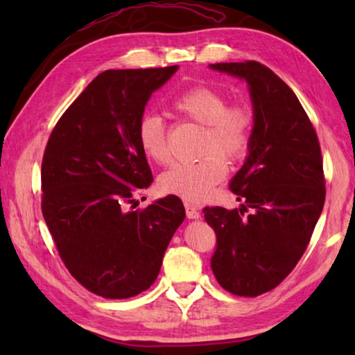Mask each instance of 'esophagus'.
Segmentation results:
<instances>
[{"instance_id": "34e87169", "label": "esophagus", "mask_w": 355, "mask_h": 355, "mask_svg": "<svg viewBox=\"0 0 355 355\" xmlns=\"http://www.w3.org/2000/svg\"><path fill=\"white\" fill-rule=\"evenodd\" d=\"M184 209H186V216H188V219H199L200 218L199 209H197L194 205H191V203L186 202Z\"/></svg>"}]
</instances>
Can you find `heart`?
Listing matches in <instances>:
<instances>
[{
	"mask_svg": "<svg viewBox=\"0 0 355 355\" xmlns=\"http://www.w3.org/2000/svg\"><path fill=\"white\" fill-rule=\"evenodd\" d=\"M171 106L178 116L203 125V156L192 163L172 164L161 173L159 189L189 202L205 200L225 177V159L236 163L248 153L254 135V112L244 103L228 105L225 94L207 86L186 89L172 98ZM136 135L147 158L158 164L171 159L167 130L161 117L156 114L142 116Z\"/></svg>",
	"mask_w": 355,
	"mask_h": 355,
	"instance_id": "heart-1",
	"label": "heart"
}]
</instances>
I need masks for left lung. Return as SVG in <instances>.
I'll list each match as a JSON object with an SVG mask.
<instances>
[{"instance_id":"obj_1","label":"left lung","mask_w":355,"mask_h":355,"mask_svg":"<svg viewBox=\"0 0 355 355\" xmlns=\"http://www.w3.org/2000/svg\"><path fill=\"white\" fill-rule=\"evenodd\" d=\"M209 67L248 81L255 117L248 159L230 183L241 208H203L218 238L211 269L228 293L255 297L280 285L310 243L326 200L321 147L296 94L271 69Z\"/></svg>"}]
</instances>
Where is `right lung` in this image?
<instances>
[{"mask_svg": "<svg viewBox=\"0 0 355 355\" xmlns=\"http://www.w3.org/2000/svg\"><path fill=\"white\" fill-rule=\"evenodd\" d=\"M178 65L106 70L80 94L48 137L42 159V213L59 257L89 291L127 299L153 285L184 220L175 196L136 208L153 182L137 123Z\"/></svg>", "mask_w": 355, "mask_h": 355, "instance_id": "right-lung-1", "label": "right lung"}]
</instances>
